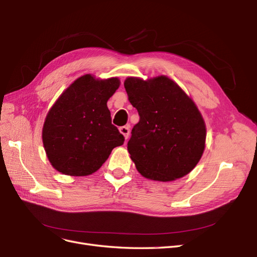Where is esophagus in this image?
Returning <instances> with one entry per match:
<instances>
[{
	"instance_id": "1",
	"label": "esophagus",
	"mask_w": 257,
	"mask_h": 257,
	"mask_svg": "<svg viewBox=\"0 0 257 257\" xmlns=\"http://www.w3.org/2000/svg\"><path fill=\"white\" fill-rule=\"evenodd\" d=\"M119 132L127 140L129 137V134H130V128H129V126H122L119 128Z\"/></svg>"
}]
</instances>
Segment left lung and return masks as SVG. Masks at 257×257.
<instances>
[{
  "mask_svg": "<svg viewBox=\"0 0 257 257\" xmlns=\"http://www.w3.org/2000/svg\"><path fill=\"white\" fill-rule=\"evenodd\" d=\"M123 85L140 115L128 142L139 173L163 182L191 173L202 157L206 138L195 102L166 76L128 77Z\"/></svg>",
  "mask_w": 257,
  "mask_h": 257,
  "instance_id": "8db88e82",
  "label": "left lung"
}]
</instances>
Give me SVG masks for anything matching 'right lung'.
<instances>
[{"instance_id":"1","label":"right lung","mask_w":257,"mask_h":257,"mask_svg":"<svg viewBox=\"0 0 257 257\" xmlns=\"http://www.w3.org/2000/svg\"><path fill=\"white\" fill-rule=\"evenodd\" d=\"M119 87L118 78L76 79L49 111L42 130L51 164L69 176H88L106 162L125 138L112 125L107 101Z\"/></svg>"}]
</instances>
